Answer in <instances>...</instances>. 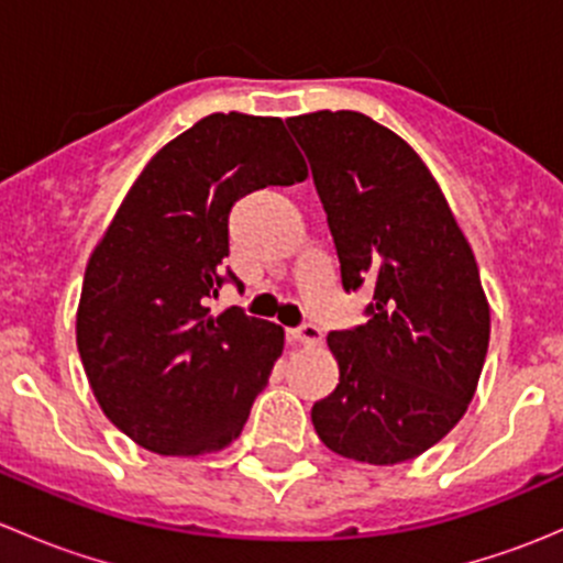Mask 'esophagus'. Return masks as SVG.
<instances>
[{
	"instance_id": "obj_1",
	"label": "esophagus",
	"mask_w": 563,
	"mask_h": 563,
	"mask_svg": "<svg viewBox=\"0 0 563 563\" xmlns=\"http://www.w3.org/2000/svg\"><path fill=\"white\" fill-rule=\"evenodd\" d=\"M288 338L294 343H302V345H318L321 343V329L316 323H299V327L288 329Z\"/></svg>"
}]
</instances>
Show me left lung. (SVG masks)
Here are the masks:
<instances>
[{
    "label": "left lung",
    "mask_w": 563,
    "mask_h": 563,
    "mask_svg": "<svg viewBox=\"0 0 563 563\" xmlns=\"http://www.w3.org/2000/svg\"><path fill=\"white\" fill-rule=\"evenodd\" d=\"M310 161L345 291L367 323L329 332L340 384L310 411L338 455L395 465L460 422L490 340L474 253L422 157L356 111L288 119Z\"/></svg>",
    "instance_id": "left-lung-1"
}]
</instances>
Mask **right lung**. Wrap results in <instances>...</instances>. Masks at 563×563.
I'll use <instances>...</instances> for the list:
<instances>
[{
	"label": "right lung",
	"mask_w": 563,
	"mask_h": 563,
	"mask_svg": "<svg viewBox=\"0 0 563 563\" xmlns=\"http://www.w3.org/2000/svg\"><path fill=\"white\" fill-rule=\"evenodd\" d=\"M308 176L283 119L209 113L141 172L84 275L76 340L100 408L157 455L229 446L283 354V329L229 308L231 207Z\"/></svg>",
	"instance_id": "1"
}]
</instances>
